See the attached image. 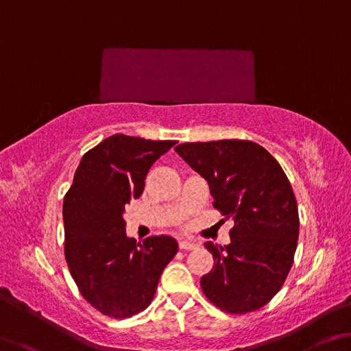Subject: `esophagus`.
<instances>
[{"label":"esophagus","mask_w":351,"mask_h":351,"mask_svg":"<svg viewBox=\"0 0 351 351\" xmlns=\"http://www.w3.org/2000/svg\"><path fill=\"white\" fill-rule=\"evenodd\" d=\"M180 248L181 250H195V248H198V243L192 242V241H184V239H182V241H180Z\"/></svg>","instance_id":"1"}]
</instances>
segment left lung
<instances>
[{"mask_svg":"<svg viewBox=\"0 0 351 351\" xmlns=\"http://www.w3.org/2000/svg\"><path fill=\"white\" fill-rule=\"evenodd\" d=\"M208 181L214 208L231 219V243L206 242L214 267L204 295L230 314L263 308L285 285L298 241L297 199L281 165L250 141L181 143L175 148Z\"/></svg>","mask_w":351,"mask_h":351,"instance_id":"8db88e82","label":"left lung"}]
</instances>
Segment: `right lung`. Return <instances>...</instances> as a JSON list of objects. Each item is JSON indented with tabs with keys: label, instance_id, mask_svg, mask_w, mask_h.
Instances as JSON below:
<instances>
[{
	"label": "right lung",
	"instance_id": "1",
	"mask_svg": "<svg viewBox=\"0 0 351 351\" xmlns=\"http://www.w3.org/2000/svg\"><path fill=\"white\" fill-rule=\"evenodd\" d=\"M176 141L114 134L82 156L64 197L65 261L81 295L99 313L128 319L152 303L178 242L126 237L125 206L138 198L156 160Z\"/></svg>",
	"mask_w": 351,
	"mask_h": 351
}]
</instances>
